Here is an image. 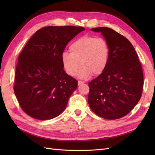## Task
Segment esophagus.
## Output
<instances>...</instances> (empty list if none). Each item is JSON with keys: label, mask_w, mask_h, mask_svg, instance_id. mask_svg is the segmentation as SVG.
Listing matches in <instances>:
<instances>
[{"label": "esophagus", "mask_w": 155, "mask_h": 155, "mask_svg": "<svg viewBox=\"0 0 155 155\" xmlns=\"http://www.w3.org/2000/svg\"><path fill=\"white\" fill-rule=\"evenodd\" d=\"M84 82L83 81H78V85H81L82 84H83Z\"/></svg>", "instance_id": "1"}]
</instances>
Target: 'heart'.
<instances>
[{"label":"heart","mask_w":155,"mask_h":155,"mask_svg":"<svg viewBox=\"0 0 155 155\" xmlns=\"http://www.w3.org/2000/svg\"><path fill=\"white\" fill-rule=\"evenodd\" d=\"M69 50L70 53H63L61 61L65 72L70 76H74L81 65L77 76L87 79L93 74L96 76L102 74L109 63V46L104 38L84 35L74 41Z\"/></svg>","instance_id":"heart-1"}]
</instances>
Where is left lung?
Segmentation results:
<instances>
[{
	"label": "left lung",
	"instance_id": "1",
	"mask_svg": "<svg viewBox=\"0 0 155 155\" xmlns=\"http://www.w3.org/2000/svg\"><path fill=\"white\" fill-rule=\"evenodd\" d=\"M101 33L109 46L105 70L88 83V103L96 114L107 120L122 118L138 104L143 85L141 63L130 41L111 28H92Z\"/></svg>",
	"mask_w": 155,
	"mask_h": 155
}]
</instances>
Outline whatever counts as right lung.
<instances>
[{
  "mask_svg": "<svg viewBox=\"0 0 155 155\" xmlns=\"http://www.w3.org/2000/svg\"><path fill=\"white\" fill-rule=\"evenodd\" d=\"M78 26H47L31 36L18 56L14 92L25 113L40 120L60 115L78 87V81L63 69L61 55Z\"/></svg>",
  "mask_w": 155,
  "mask_h": 155,
  "instance_id": "obj_1",
  "label": "right lung"
}]
</instances>
